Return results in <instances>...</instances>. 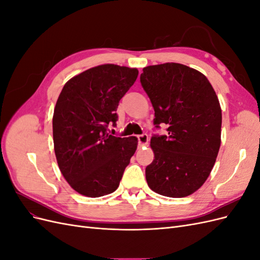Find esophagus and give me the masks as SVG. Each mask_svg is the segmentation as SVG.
I'll use <instances>...</instances> for the list:
<instances>
[{
	"label": "esophagus",
	"mask_w": 260,
	"mask_h": 260,
	"mask_svg": "<svg viewBox=\"0 0 260 260\" xmlns=\"http://www.w3.org/2000/svg\"><path fill=\"white\" fill-rule=\"evenodd\" d=\"M138 141H139V146H144L148 143V137L147 135H140L138 136Z\"/></svg>",
	"instance_id": "1"
}]
</instances>
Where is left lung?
I'll use <instances>...</instances> for the list:
<instances>
[{
  "label": "left lung",
  "instance_id": "obj_1",
  "mask_svg": "<svg viewBox=\"0 0 260 260\" xmlns=\"http://www.w3.org/2000/svg\"><path fill=\"white\" fill-rule=\"evenodd\" d=\"M141 84L155 111L154 160L145 169L151 190L168 198L193 194L209 177L221 143V107L207 78L178 62L143 68Z\"/></svg>",
  "mask_w": 260,
  "mask_h": 260
}]
</instances>
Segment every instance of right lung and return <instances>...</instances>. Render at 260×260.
Masks as SVG:
<instances>
[{"label":"right lung","instance_id":"right-lung-1","mask_svg":"<svg viewBox=\"0 0 260 260\" xmlns=\"http://www.w3.org/2000/svg\"><path fill=\"white\" fill-rule=\"evenodd\" d=\"M137 68L105 64L73 77L54 108V151L61 175L76 192L88 198L111 194L119 186L136 153V137L107 133L116 123L119 101L136 82Z\"/></svg>","mask_w":260,"mask_h":260}]
</instances>
